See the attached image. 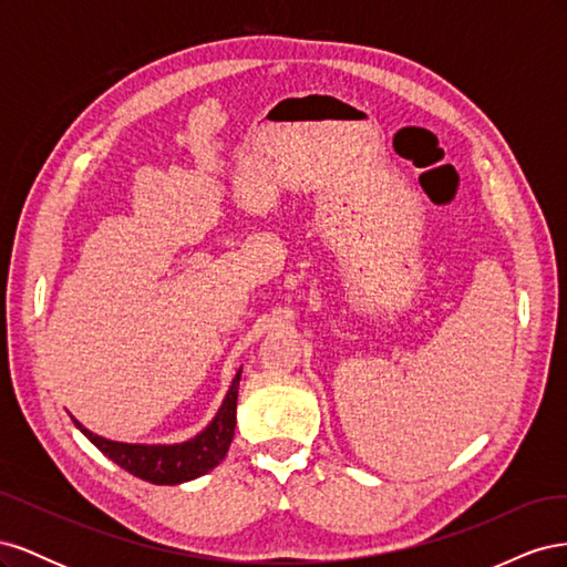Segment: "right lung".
Returning <instances> with one entry per match:
<instances>
[{"label": "right lung", "mask_w": 567, "mask_h": 567, "mask_svg": "<svg viewBox=\"0 0 567 567\" xmlns=\"http://www.w3.org/2000/svg\"><path fill=\"white\" fill-rule=\"evenodd\" d=\"M238 381L241 369L236 371V379L221 402L213 423L198 433L194 440L182 444H125L99 437L87 427H82L75 419V425L82 431L99 452H104L120 468L146 480L153 485H179L186 480L200 477L213 471L217 463L227 456L229 444L236 427V400H238Z\"/></svg>", "instance_id": "right-lung-1"}]
</instances>
